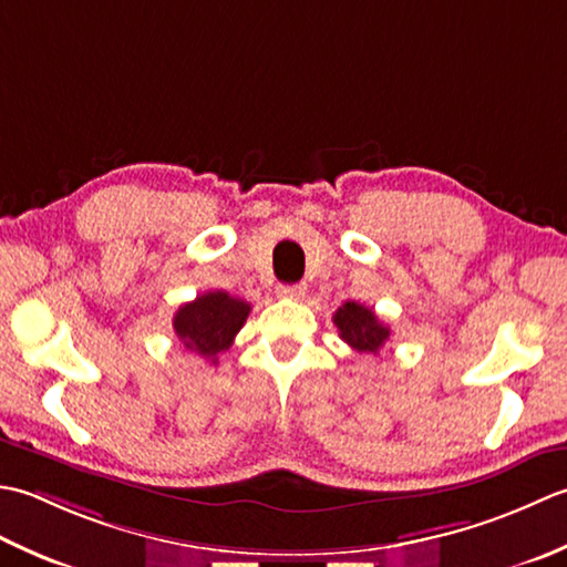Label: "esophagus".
<instances>
[{
	"instance_id": "obj_1",
	"label": "esophagus",
	"mask_w": 567,
	"mask_h": 567,
	"mask_svg": "<svg viewBox=\"0 0 567 567\" xmlns=\"http://www.w3.org/2000/svg\"><path fill=\"white\" fill-rule=\"evenodd\" d=\"M279 296H284V298H303L306 296V284L279 286Z\"/></svg>"
}]
</instances>
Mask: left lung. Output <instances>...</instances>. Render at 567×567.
Returning a JSON list of instances; mask_svg holds the SVG:
<instances>
[{"instance_id":"left-lung-1","label":"left lung","mask_w":567,"mask_h":567,"mask_svg":"<svg viewBox=\"0 0 567 567\" xmlns=\"http://www.w3.org/2000/svg\"><path fill=\"white\" fill-rule=\"evenodd\" d=\"M332 322L340 330V338L364 354H379V350L389 342L391 330L381 322L372 308L348 300L334 310Z\"/></svg>"}]
</instances>
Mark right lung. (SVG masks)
Returning a JSON list of instances; mask_svg holds the SVG:
<instances>
[{
  "mask_svg": "<svg viewBox=\"0 0 567 567\" xmlns=\"http://www.w3.org/2000/svg\"><path fill=\"white\" fill-rule=\"evenodd\" d=\"M249 310L251 306L247 300L229 296L227 291H207L176 310L173 330L183 348L217 364V354L229 350L235 334L247 322Z\"/></svg>",
  "mask_w": 567,
  "mask_h": 567,
  "instance_id": "1",
  "label": "right lung"
}]
</instances>
